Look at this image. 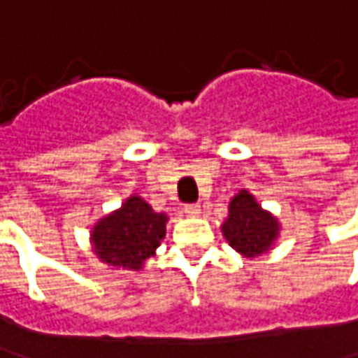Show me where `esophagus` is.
<instances>
[{"mask_svg":"<svg viewBox=\"0 0 358 358\" xmlns=\"http://www.w3.org/2000/svg\"><path fill=\"white\" fill-rule=\"evenodd\" d=\"M184 213L189 215V217H199L201 215V208L198 203H189V206H184Z\"/></svg>","mask_w":358,"mask_h":358,"instance_id":"obj_1","label":"esophagus"}]
</instances>
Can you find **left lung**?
<instances>
[{
    "mask_svg": "<svg viewBox=\"0 0 358 358\" xmlns=\"http://www.w3.org/2000/svg\"><path fill=\"white\" fill-rule=\"evenodd\" d=\"M221 233L245 259H257L272 250L280 237V223L271 211L262 210L249 189H239L229 201V213L221 223Z\"/></svg>",
    "mask_w": 358,
    "mask_h": 358,
    "instance_id": "8db88e82",
    "label": "left lung"
}]
</instances>
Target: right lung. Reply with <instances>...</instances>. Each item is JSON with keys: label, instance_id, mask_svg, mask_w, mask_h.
<instances>
[{"label": "right lung", "instance_id": "add662e5", "mask_svg": "<svg viewBox=\"0 0 358 358\" xmlns=\"http://www.w3.org/2000/svg\"><path fill=\"white\" fill-rule=\"evenodd\" d=\"M169 215L155 211L147 199L131 194L121 208L94 223L90 241L103 264L123 271H141L166 235Z\"/></svg>", "mask_w": 358, "mask_h": 358}]
</instances>
